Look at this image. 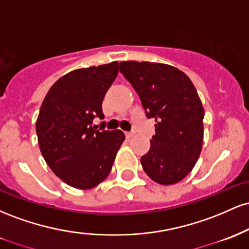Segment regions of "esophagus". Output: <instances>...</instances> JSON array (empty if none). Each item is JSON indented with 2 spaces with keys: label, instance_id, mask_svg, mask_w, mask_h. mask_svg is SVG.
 <instances>
[{
  "label": "esophagus",
  "instance_id": "34e87169",
  "mask_svg": "<svg viewBox=\"0 0 249 249\" xmlns=\"http://www.w3.org/2000/svg\"><path fill=\"white\" fill-rule=\"evenodd\" d=\"M132 136H133V132H125V137H126L127 139L132 138Z\"/></svg>",
  "mask_w": 249,
  "mask_h": 249
}]
</instances>
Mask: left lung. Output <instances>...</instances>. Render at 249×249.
I'll list each match as a JSON object with an SVG mask.
<instances>
[{
	"instance_id": "1",
	"label": "left lung",
	"mask_w": 249,
	"mask_h": 249,
	"mask_svg": "<svg viewBox=\"0 0 249 249\" xmlns=\"http://www.w3.org/2000/svg\"><path fill=\"white\" fill-rule=\"evenodd\" d=\"M119 70L141 98L147 118L156 119V134L141 158L153 181L172 185L192 171L204 139L205 111L191 79L161 63L122 62Z\"/></svg>"
}]
</instances>
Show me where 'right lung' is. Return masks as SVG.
I'll list each match as a JSON object with an SVG mask.
<instances>
[{
    "label": "right lung",
    "instance_id": "obj_1",
    "mask_svg": "<svg viewBox=\"0 0 249 249\" xmlns=\"http://www.w3.org/2000/svg\"><path fill=\"white\" fill-rule=\"evenodd\" d=\"M118 63L77 69L48 91L36 122L44 160L65 184L89 190L110 173L125 139L121 130H96V117L104 118L102 103L116 79Z\"/></svg>",
    "mask_w": 249,
    "mask_h": 249
}]
</instances>
